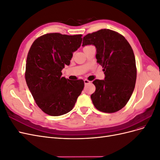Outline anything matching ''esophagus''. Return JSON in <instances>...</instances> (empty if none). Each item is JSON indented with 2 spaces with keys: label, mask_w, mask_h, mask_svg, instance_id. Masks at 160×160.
Here are the masks:
<instances>
[{
  "label": "esophagus",
  "mask_w": 160,
  "mask_h": 160,
  "mask_svg": "<svg viewBox=\"0 0 160 160\" xmlns=\"http://www.w3.org/2000/svg\"><path fill=\"white\" fill-rule=\"evenodd\" d=\"M84 83H85V85H88V84H89V83H91V81H89V80H88V79H85V80H84Z\"/></svg>",
  "instance_id": "1"
}]
</instances>
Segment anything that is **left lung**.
Instances as JSON below:
<instances>
[{
	"mask_svg": "<svg viewBox=\"0 0 160 160\" xmlns=\"http://www.w3.org/2000/svg\"><path fill=\"white\" fill-rule=\"evenodd\" d=\"M96 47L97 62L102 66L104 80L95 79L96 89L91 95L97 109L115 113L127 104L135 88L137 77L135 59L125 38L110 29H101L85 35L83 45Z\"/></svg>",
	"mask_w": 160,
	"mask_h": 160,
	"instance_id": "8db88e82",
	"label": "left lung"
}]
</instances>
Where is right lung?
Masks as SVG:
<instances>
[{"label": "right lung", "instance_id": "add662e5", "mask_svg": "<svg viewBox=\"0 0 160 160\" xmlns=\"http://www.w3.org/2000/svg\"><path fill=\"white\" fill-rule=\"evenodd\" d=\"M82 35L47 33L33 42L28 52L25 79L35 103L43 112L59 116L73 108L84 88L82 79L62 77L72 53L80 47Z\"/></svg>", "mask_w": 160, "mask_h": 160}]
</instances>
